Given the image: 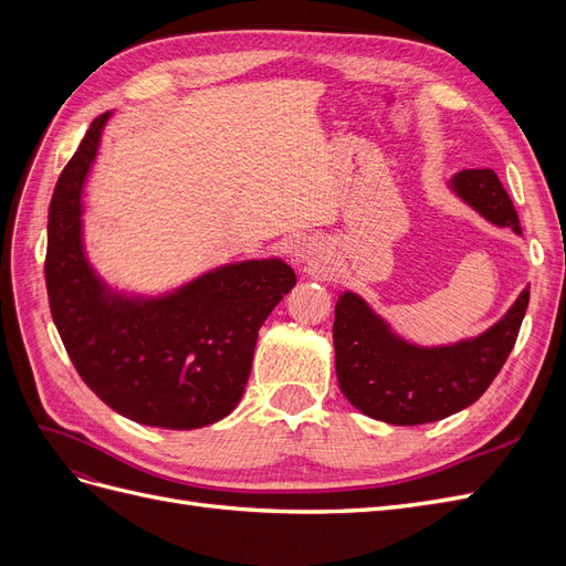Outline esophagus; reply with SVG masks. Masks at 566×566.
I'll list each match as a JSON object with an SVG mask.
<instances>
[{
  "label": "esophagus",
  "mask_w": 566,
  "mask_h": 566,
  "mask_svg": "<svg viewBox=\"0 0 566 566\" xmlns=\"http://www.w3.org/2000/svg\"><path fill=\"white\" fill-rule=\"evenodd\" d=\"M293 254L306 264H316L321 260V245L316 241H302L293 248Z\"/></svg>",
  "instance_id": "esophagus-1"
}]
</instances>
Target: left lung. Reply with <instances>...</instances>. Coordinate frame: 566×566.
I'll use <instances>...</instances> for the list:
<instances>
[{
    "mask_svg": "<svg viewBox=\"0 0 566 566\" xmlns=\"http://www.w3.org/2000/svg\"><path fill=\"white\" fill-rule=\"evenodd\" d=\"M453 191L499 227L522 233L520 217L493 169H462ZM528 290L491 331L451 347L420 349L394 337L368 304L345 293L335 304V370L339 389L361 413L391 424L443 420L489 389L515 347Z\"/></svg>",
    "mask_w": 566,
    "mask_h": 566,
    "instance_id": "8db88e82",
    "label": "left lung"
}]
</instances>
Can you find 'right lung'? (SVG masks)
Instances as JSON below:
<instances>
[{
  "label": "right lung",
  "instance_id": "1",
  "mask_svg": "<svg viewBox=\"0 0 566 566\" xmlns=\"http://www.w3.org/2000/svg\"><path fill=\"white\" fill-rule=\"evenodd\" d=\"M98 115L67 160L49 205V310L75 370L134 422L193 430L241 401L262 323L297 283L281 260L221 266L150 302L108 295L82 252V184L94 163Z\"/></svg>",
  "mask_w": 566,
  "mask_h": 566
}]
</instances>
